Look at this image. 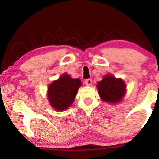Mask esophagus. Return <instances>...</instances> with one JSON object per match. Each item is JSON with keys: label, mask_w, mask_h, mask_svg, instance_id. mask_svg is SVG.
<instances>
[{"label": "esophagus", "mask_w": 159, "mask_h": 159, "mask_svg": "<svg viewBox=\"0 0 159 159\" xmlns=\"http://www.w3.org/2000/svg\"><path fill=\"white\" fill-rule=\"evenodd\" d=\"M92 82H93L92 79H91V78H88V79L86 80L85 82H84V84L87 86H90L91 84H92Z\"/></svg>", "instance_id": "esophagus-1"}]
</instances>
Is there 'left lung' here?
<instances>
[{
  "mask_svg": "<svg viewBox=\"0 0 159 159\" xmlns=\"http://www.w3.org/2000/svg\"><path fill=\"white\" fill-rule=\"evenodd\" d=\"M97 89L103 101L115 104L123 99L126 91V84L121 78H116L108 74L98 82Z\"/></svg>",
  "mask_w": 159,
  "mask_h": 159,
  "instance_id": "8db88e82",
  "label": "left lung"
}]
</instances>
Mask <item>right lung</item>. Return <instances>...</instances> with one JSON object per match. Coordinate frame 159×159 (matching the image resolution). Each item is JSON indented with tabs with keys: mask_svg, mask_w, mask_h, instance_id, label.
Listing matches in <instances>:
<instances>
[{
	"mask_svg": "<svg viewBox=\"0 0 159 159\" xmlns=\"http://www.w3.org/2000/svg\"><path fill=\"white\" fill-rule=\"evenodd\" d=\"M81 86L79 78H72L63 74L48 87V101L56 111H65L73 103L78 90Z\"/></svg>",
	"mask_w": 159,
	"mask_h": 159,
	"instance_id": "1",
	"label": "right lung"
}]
</instances>
